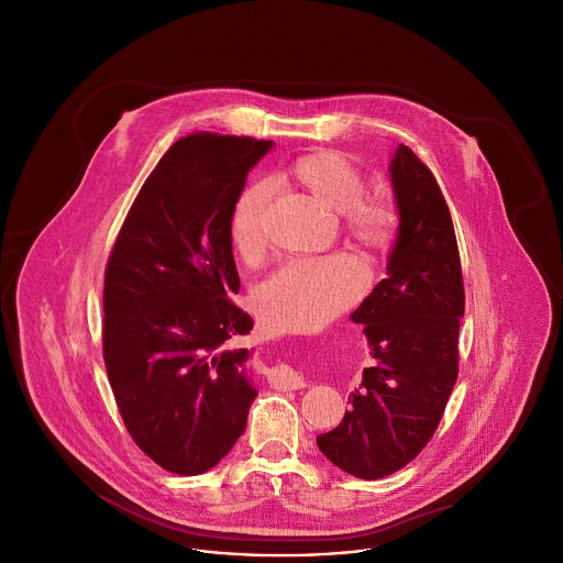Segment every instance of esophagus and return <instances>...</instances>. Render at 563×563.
Instances as JSON below:
<instances>
[{
    "label": "esophagus",
    "mask_w": 563,
    "mask_h": 563,
    "mask_svg": "<svg viewBox=\"0 0 563 563\" xmlns=\"http://www.w3.org/2000/svg\"><path fill=\"white\" fill-rule=\"evenodd\" d=\"M272 384L276 386V388H283V390H299V388H303L306 386V379H303V375L297 374L294 369H280V372H276L274 377H272Z\"/></svg>",
    "instance_id": "esophagus-1"
}]
</instances>
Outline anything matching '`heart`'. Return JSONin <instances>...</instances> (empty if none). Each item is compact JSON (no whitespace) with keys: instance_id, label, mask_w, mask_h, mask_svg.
<instances>
[{"instance_id":"b5f03b06","label":"heart","mask_w":563,"mask_h":563,"mask_svg":"<svg viewBox=\"0 0 563 563\" xmlns=\"http://www.w3.org/2000/svg\"><path fill=\"white\" fill-rule=\"evenodd\" d=\"M291 177L333 213H342V230L372 262L384 260L399 234V213L390 198L365 196L361 170L335 152L297 158ZM269 184L251 181L232 207L230 236L244 262L264 253V214ZM367 287V269L350 255L294 260L276 269L257 294V310L278 331H310L352 306Z\"/></svg>"}]
</instances>
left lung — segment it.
I'll return each instance as SVG.
<instances>
[{"mask_svg":"<svg viewBox=\"0 0 563 563\" xmlns=\"http://www.w3.org/2000/svg\"><path fill=\"white\" fill-rule=\"evenodd\" d=\"M399 234L386 278L352 312L375 358L350 393L340 427L317 437L327 460L358 479H382L420 454L457 377L464 283L454 223L429 166L407 145L390 162Z\"/></svg>","mask_w":563,"mask_h":563,"instance_id":"8db88e82","label":"left lung"}]
</instances>
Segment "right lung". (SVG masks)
<instances>
[{
  "label": "right lung",
  "instance_id": "1",
  "mask_svg": "<svg viewBox=\"0 0 563 563\" xmlns=\"http://www.w3.org/2000/svg\"><path fill=\"white\" fill-rule=\"evenodd\" d=\"M272 141L179 139L134 198L103 289V358L134 443L162 468L200 475L239 441L257 388L246 349L253 321L230 297L241 278L230 217Z\"/></svg>",
  "mask_w": 563,
  "mask_h": 563
}]
</instances>
